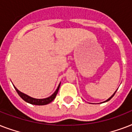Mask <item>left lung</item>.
<instances>
[{
  "instance_id": "8db88e82",
  "label": "left lung",
  "mask_w": 132,
  "mask_h": 132,
  "mask_svg": "<svg viewBox=\"0 0 132 132\" xmlns=\"http://www.w3.org/2000/svg\"><path fill=\"white\" fill-rule=\"evenodd\" d=\"M117 90H116V91H115V92H114V94H113L112 95V96H111L110 97V98H108V99H107L106 101H103V102H104V103H105V102H107V101H110V100L111 98H112L113 96H114V94H115V93H116V92H117Z\"/></svg>"
}]
</instances>
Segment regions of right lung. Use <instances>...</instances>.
Returning a JSON list of instances; mask_svg holds the SVG:
<instances>
[{
	"instance_id": "right-lung-1",
	"label": "right lung",
	"mask_w": 132,
	"mask_h": 132,
	"mask_svg": "<svg viewBox=\"0 0 132 132\" xmlns=\"http://www.w3.org/2000/svg\"><path fill=\"white\" fill-rule=\"evenodd\" d=\"M60 84H61V83H60ZM60 84H59L57 88L56 89V90L55 91V92H54L53 94H52V95H51L50 96H48V97H47V98H33V97H31V96H29V95H27V94H24V93H23V92H20V91L18 90L17 88H15L14 86H13V87L15 88V90H16V92H18V95H19V96H20V97H21V98H22L24 101L29 103H30V104L36 105H44L48 104V103L52 102V101L55 99V98L56 97V95H57V94L59 88H60Z\"/></svg>"
}]
</instances>
